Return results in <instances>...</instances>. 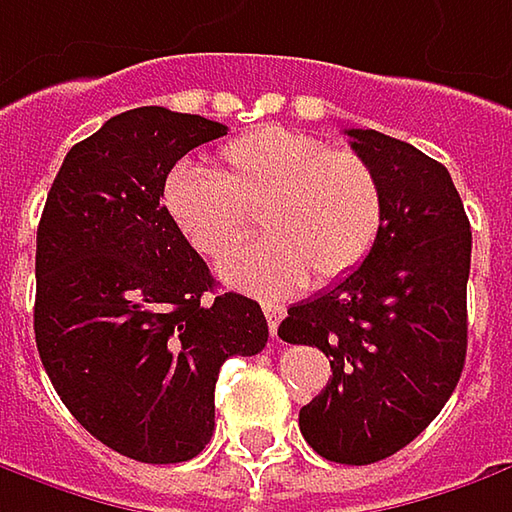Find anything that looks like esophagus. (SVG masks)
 Listing matches in <instances>:
<instances>
[{
  "instance_id": "34e87169",
  "label": "esophagus",
  "mask_w": 512,
  "mask_h": 512,
  "mask_svg": "<svg viewBox=\"0 0 512 512\" xmlns=\"http://www.w3.org/2000/svg\"><path fill=\"white\" fill-rule=\"evenodd\" d=\"M263 315H266V321H269L272 335H278V326L280 321H283V315H286V309H283L280 303H269V300H263Z\"/></svg>"
}]
</instances>
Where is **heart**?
<instances>
[{"mask_svg": "<svg viewBox=\"0 0 512 512\" xmlns=\"http://www.w3.org/2000/svg\"><path fill=\"white\" fill-rule=\"evenodd\" d=\"M163 212L197 255L234 249L260 214L263 240L229 255L220 275L278 298L349 278L372 255L384 226V191L367 160L321 137L263 125L217 154V174L177 163L160 189Z\"/></svg>", "mask_w": 512, "mask_h": 512, "instance_id": "1", "label": "heart"}]
</instances>
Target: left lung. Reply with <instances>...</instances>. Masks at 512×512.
I'll list each match as a JSON object with an SVG mask.
<instances>
[{"instance_id": "obj_1", "label": "left lung", "mask_w": 512, "mask_h": 512, "mask_svg": "<svg viewBox=\"0 0 512 512\" xmlns=\"http://www.w3.org/2000/svg\"><path fill=\"white\" fill-rule=\"evenodd\" d=\"M346 137L384 191L381 237L361 269L289 306L278 335L318 346L332 367L300 410L306 444L338 464H375L424 433L461 378L473 234L438 160L372 128Z\"/></svg>"}]
</instances>
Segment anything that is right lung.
I'll use <instances>...</instances> for the list:
<instances>
[{
    "label": "right lung",
    "instance_id": "add662e5",
    "mask_svg": "<svg viewBox=\"0 0 512 512\" xmlns=\"http://www.w3.org/2000/svg\"><path fill=\"white\" fill-rule=\"evenodd\" d=\"M223 134L160 105L111 117L65 154L36 232L42 367L88 433L145 464L197 456L220 367L269 341L260 303L214 292L160 203L174 163Z\"/></svg>",
    "mask_w": 512,
    "mask_h": 512
}]
</instances>
